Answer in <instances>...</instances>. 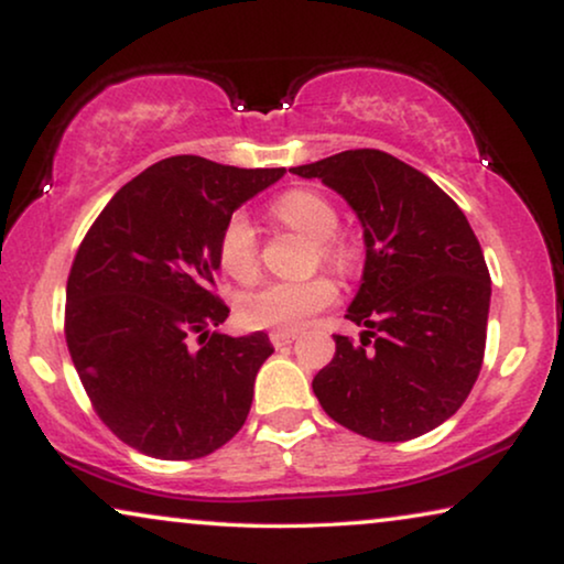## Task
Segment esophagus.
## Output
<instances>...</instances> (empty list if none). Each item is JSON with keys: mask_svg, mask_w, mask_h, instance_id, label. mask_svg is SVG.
Segmentation results:
<instances>
[{"mask_svg": "<svg viewBox=\"0 0 564 564\" xmlns=\"http://www.w3.org/2000/svg\"><path fill=\"white\" fill-rule=\"evenodd\" d=\"M297 338V334L295 330H272V334H269V341H272L276 349H280V346H288V344H292Z\"/></svg>", "mask_w": 564, "mask_h": 564, "instance_id": "obj_1", "label": "esophagus"}]
</instances>
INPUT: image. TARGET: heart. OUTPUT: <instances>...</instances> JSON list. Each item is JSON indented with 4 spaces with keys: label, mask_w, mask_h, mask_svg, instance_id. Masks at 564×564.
Returning <instances> with one entry per match:
<instances>
[{
    "label": "heart",
    "mask_w": 564,
    "mask_h": 564,
    "mask_svg": "<svg viewBox=\"0 0 564 564\" xmlns=\"http://www.w3.org/2000/svg\"><path fill=\"white\" fill-rule=\"evenodd\" d=\"M274 218L292 230L318 241V253L326 264L346 269L354 259L351 243L336 234L338 210L328 197L313 189H290L272 205ZM218 259L236 280H251L259 269V236L243 213L226 220L218 238ZM338 297L336 284L326 276L313 280H280L249 292L241 300V318L249 328L300 330L315 313L326 311Z\"/></svg>",
    "instance_id": "b5f03b06"
}]
</instances>
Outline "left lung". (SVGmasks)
<instances>
[{
    "label": "left lung",
    "instance_id": "left-lung-1",
    "mask_svg": "<svg viewBox=\"0 0 564 564\" xmlns=\"http://www.w3.org/2000/svg\"><path fill=\"white\" fill-rule=\"evenodd\" d=\"M338 192L365 228V272L346 318L361 346L336 354L313 392L330 419L375 442L442 426L480 375L490 274L480 241L446 192L390 153L341 151L290 169Z\"/></svg>",
    "mask_w": 564,
    "mask_h": 564
}]
</instances>
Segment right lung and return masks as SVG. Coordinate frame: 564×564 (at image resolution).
Returning a JSON list of instances; mask_svg holds the SVG:
<instances>
[{"instance_id":"right-lung-1","label":"right lung","mask_w":564,"mask_h":564,"mask_svg":"<svg viewBox=\"0 0 564 564\" xmlns=\"http://www.w3.org/2000/svg\"><path fill=\"white\" fill-rule=\"evenodd\" d=\"M284 169L203 156L159 161L115 192L76 251L66 344L107 429L156 459H197L230 442L272 344L226 336L215 295L218 238Z\"/></svg>"}]
</instances>
